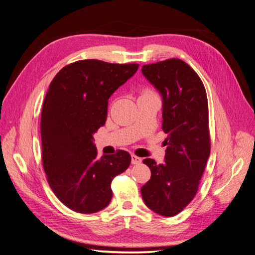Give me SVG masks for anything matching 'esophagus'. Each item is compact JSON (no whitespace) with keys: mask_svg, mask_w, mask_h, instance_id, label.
<instances>
[{"mask_svg":"<svg viewBox=\"0 0 255 255\" xmlns=\"http://www.w3.org/2000/svg\"><path fill=\"white\" fill-rule=\"evenodd\" d=\"M141 162H142L141 158L136 157V155H134V154L131 155V163H132V164H139Z\"/></svg>","mask_w":255,"mask_h":255,"instance_id":"obj_1","label":"esophagus"}]
</instances>
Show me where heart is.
Returning a JSON list of instances; mask_svg holds the SVG:
<instances>
[{
  "mask_svg": "<svg viewBox=\"0 0 255 255\" xmlns=\"http://www.w3.org/2000/svg\"><path fill=\"white\" fill-rule=\"evenodd\" d=\"M146 93H151V92H149V91H144L143 92V94H146Z\"/></svg>",
  "mask_w": 255,
  "mask_h": 255,
  "instance_id": "b5f03b06",
  "label": "heart"
}]
</instances>
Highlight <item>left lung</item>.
<instances>
[{"mask_svg": "<svg viewBox=\"0 0 255 255\" xmlns=\"http://www.w3.org/2000/svg\"><path fill=\"white\" fill-rule=\"evenodd\" d=\"M142 73L163 97L162 130L167 137L162 164L143 160L151 177L141 193L150 210L171 217L194 199L210 157L207 92L198 74L181 59L145 64Z\"/></svg>", "mask_w": 255, "mask_h": 255, "instance_id": "left-lung-1", "label": "left lung"}]
</instances>
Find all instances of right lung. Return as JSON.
<instances>
[{
  "label": "right lung",
  "mask_w": 255,
  "mask_h": 255,
  "mask_svg": "<svg viewBox=\"0 0 255 255\" xmlns=\"http://www.w3.org/2000/svg\"><path fill=\"white\" fill-rule=\"evenodd\" d=\"M137 68L78 60L57 73L47 90L40 125L42 164L52 191L72 211L91 214L105 209L113 178L130 165L125 150L98 158L93 133L105 125L109 97Z\"/></svg>",
  "instance_id": "1"
}]
</instances>
